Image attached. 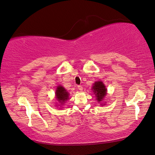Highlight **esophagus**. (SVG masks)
Listing matches in <instances>:
<instances>
[{"mask_svg":"<svg viewBox=\"0 0 155 155\" xmlns=\"http://www.w3.org/2000/svg\"><path fill=\"white\" fill-rule=\"evenodd\" d=\"M78 90H80V91H83V86H81V85H78Z\"/></svg>","mask_w":155,"mask_h":155,"instance_id":"1","label":"esophagus"}]
</instances>
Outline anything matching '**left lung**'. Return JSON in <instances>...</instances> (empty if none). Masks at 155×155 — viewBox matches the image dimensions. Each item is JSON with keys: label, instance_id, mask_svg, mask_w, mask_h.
I'll return each mask as SVG.
<instances>
[{"label": "left lung", "instance_id": "obj_1", "mask_svg": "<svg viewBox=\"0 0 155 155\" xmlns=\"http://www.w3.org/2000/svg\"><path fill=\"white\" fill-rule=\"evenodd\" d=\"M93 89L94 94L97 96V100L98 101H101L106 95V91H107L104 84L101 81L96 82L93 84Z\"/></svg>", "mask_w": 155, "mask_h": 155}]
</instances>
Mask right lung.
<instances>
[{
	"label": "right lung",
	"mask_w": 155,
	"mask_h": 155,
	"mask_svg": "<svg viewBox=\"0 0 155 155\" xmlns=\"http://www.w3.org/2000/svg\"><path fill=\"white\" fill-rule=\"evenodd\" d=\"M56 96L57 100L60 103H61V104H64L66 100L68 99V93L62 86H58L57 87Z\"/></svg>",
	"instance_id": "right-lung-1"
}]
</instances>
